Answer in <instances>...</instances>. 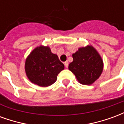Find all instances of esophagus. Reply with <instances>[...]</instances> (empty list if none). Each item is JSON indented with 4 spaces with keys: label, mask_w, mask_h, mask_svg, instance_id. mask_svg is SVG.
I'll list each match as a JSON object with an SVG mask.
<instances>
[{
    "label": "esophagus",
    "mask_w": 124,
    "mask_h": 124,
    "mask_svg": "<svg viewBox=\"0 0 124 124\" xmlns=\"http://www.w3.org/2000/svg\"><path fill=\"white\" fill-rule=\"evenodd\" d=\"M64 66L66 68L68 67V62H64Z\"/></svg>",
    "instance_id": "esophagus-1"
}]
</instances>
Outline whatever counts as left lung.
Wrapping results in <instances>:
<instances>
[{"label":"left lung","instance_id":"obj_1","mask_svg":"<svg viewBox=\"0 0 124 124\" xmlns=\"http://www.w3.org/2000/svg\"><path fill=\"white\" fill-rule=\"evenodd\" d=\"M73 62L68 69L76 76L78 81L83 85H91L100 76L104 63L100 55L92 46L78 48L72 54Z\"/></svg>","mask_w":124,"mask_h":124}]
</instances>
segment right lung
<instances>
[{
	"instance_id": "right-lung-1",
	"label": "right lung",
	"mask_w": 124,
	"mask_h": 124,
	"mask_svg": "<svg viewBox=\"0 0 124 124\" xmlns=\"http://www.w3.org/2000/svg\"><path fill=\"white\" fill-rule=\"evenodd\" d=\"M64 69V64L56 54L52 53L48 46L36 47L26 59L25 72L29 80L42 87L53 84Z\"/></svg>"
}]
</instances>
